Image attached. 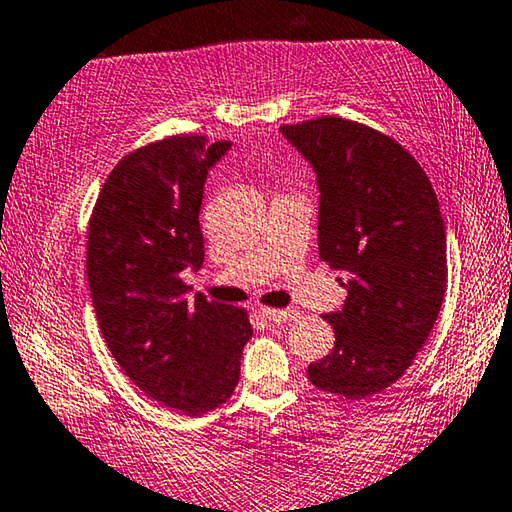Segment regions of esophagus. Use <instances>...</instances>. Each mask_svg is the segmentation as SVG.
Returning <instances> with one entry per match:
<instances>
[{"mask_svg": "<svg viewBox=\"0 0 512 512\" xmlns=\"http://www.w3.org/2000/svg\"><path fill=\"white\" fill-rule=\"evenodd\" d=\"M258 313L272 322H286V320L297 318V311H293V309H270V306H261Z\"/></svg>", "mask_w": 512, "mask_h": 512, "instance_id": "obj_1", "label": "esophagus"}]
</instances>
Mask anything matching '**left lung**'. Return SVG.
<instances>
[{"mask_svg":"<svg viewBox=\"0 0 512 512\" xmlns=\"http://www.w3.org/2000/svg\"><path fill=\"white\" fill-rule=\"evenodd\" d=\"M320 187V261L348 274V300L325 318L336 343L309 380L359 400L405 375L446 293V231L432 183L396 139L327 114L281 125Z\"/></svg>","mask_w":512,"mask_h":512,"instance_id":"1","label":"left lung"}]
</instances>
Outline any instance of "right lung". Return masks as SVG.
Segmentation results:
<instances>
[{"mask_svg": "<svg viewBox=\"0 0 512 512\" xmlns=\"http://www.w3.org/2000/svg\"><path fill=\"white\" fill-rule=\"evenodd\" d=\"M229 146L171 135L123 155L89 219L86 279L100 332L146 396L187 416L233 396L254 334L245 309L203 295L187 302L180 279L203 265V185Z\"/></svg>", "mask_w": 512, "mask_h": 512, "instance_id": "1", "label": "right lung"}]
</instances>
